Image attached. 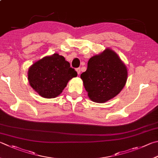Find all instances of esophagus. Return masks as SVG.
I'll list each match as a JSON object with an SVG mask.
<instances>
[{
  "label": "esophagus",
  "instance_id": "obj_1",
  "mask_svg": "<svg viewBox=\"0 0 158 158\" xmlns=\"http://www.w3.org/2000/svg\"><path fill=\"white\" fill-rule=\"evenodd\" d=\"M76 71H77V74H79L80 73H81V70H80L79 68H77Z\"/></svg>",
  "mask_w": 158,
  "mask_h": 158
}]
</instances>
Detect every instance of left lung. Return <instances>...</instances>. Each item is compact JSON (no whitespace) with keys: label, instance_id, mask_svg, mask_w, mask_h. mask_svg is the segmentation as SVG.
Masks as SVG:
<instances>
[{"label":"left lung","instance_id":"left-lung-1","mask_svg":"<svg viewBox=\"0 0 158 158\" xmlns=\"http://www.w3.org/2000/svg\"><path fill=\"white\" fill-rule=\"evenodd\" d=\"M128 78L127 66L115 52L106 48L89 59L81 79L91 101L104 103L117 96Z\"/></svg>","mask_w":158,"mask_h":158}]
</instances>
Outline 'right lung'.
<instances>
[{"instance_id": "obj_1", "label": "right lung", "mask_w": 158, "mask_h": 158, "mask_svg": "<svg viewBox=\"0 0 158 158\" xmlns=\"http://www.w3.org/2000/svg\"><path fill=\"white\" fill-rule=\"evenodd\" d=\"M77 76V73L70 68V63L57 53L34 63L27 73L30 86L47 99L58 97L68 81Z\"/></svg>"}]
</instances>
